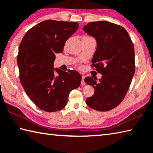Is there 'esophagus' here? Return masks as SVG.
I'll use <instances>...</instances> for the list:
<instances>
[{"instance_id": "esophagus-1", "label": "esophagus", "mask_w": 153, "mask_h": 153, "mask_svg": "<svg viewBox=\"0 0 153 153\" xmlns=\"http://www.w3.org/2000/svg\"><path fill=\"white\" fill-rule=\"evenodd\" d=\"M81 85H85V76H82Z\"/></svg>"}]
</instances>
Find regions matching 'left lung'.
Here are the masks:
<instances>
[{
    "label": "left lung",
    "mask_w": 153,
    "mask_h": 153,
    "mask_svg": "<svg viewBox=\"0 0 153 153\" xmlns=\"http://www.w3.org/2000/svg\"><path fill=\"white\" fill-rule=\"evenodd\" d=\"M83 30L96 39L92 63L102 75L99 80L93 76L85 79L94 89L86 103L94 110L110 111L122 102L134 74L133 43L125 28L108 21L89 22Z\"/></svg>",
    "instance_id": "left-lung-1"
}]
</instances>
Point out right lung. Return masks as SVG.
Segmentation results:
<instances>
[{
    "instance_id": "right-lung-1",
    "label": "right lung",
    "mask_w": 153,
    "mask_h": 153,
    "mask_svg": "<svg viewBox=\"0 0 153 153\" xmlns=\"http://www.w3.org/2000/svg\"><path fill=\"white\" fill-rule=\"evenodd\" d=\"M79 26L47 20L30 28L19 45L17 65L21 85L32 101L46 112L65 108L70 92L81 82L77 71L54 68L55 54L62 53L65 42Z\"/></svg>"
}]
</instances>
